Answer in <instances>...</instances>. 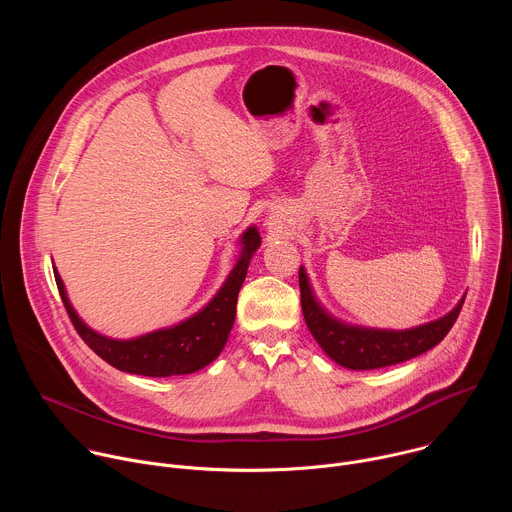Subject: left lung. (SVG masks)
Returning <instances> with one entry per match:
<instances>
[{"instance_id": "obj_1", "label": "left lung", "mask_w": 512, "mask_h": 512, "mask_svg": "<svg viewBox=\"0 0 512 512\" xmlns=\"http://www.w3.org/2000/svg\"><path fill=\"white\" fill-rule=\"evenodd\" d=\"M300 294L306 324L322 350L344 369L373 371L419 356L440 344L460 316L464 300L444 318L411 330H375L348 326L332 318L314 298L306 269L300 267Z\"/></svg>"}]
</instances>
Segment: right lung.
<instances>
[{
  "mask_svg": "<svg viewBox=\"0 0 512 512\" xmlns=\"http://www.w3.org/2000/svg\"><path fill=\"white\" fill-rule=\"evenodd\" d=\"M241 243L243 251L237 265L229 273L223 287L218 289V294L206 304V308L172 328L156 330L131 340H115L91 330L72 310L58 271L54 273V279L72 326H75L87 346L105 362H109L111 367L143 377L188 375L206 367L208 362L221 354L227 344L235 324L237 298L249 269V261L261 245L259 231L249 227L243 233Z\"/></svg>",
  "mask_w": 512,
  "mask_h": 512,
  "instance_id": "add662e5",
  "label": "right lung"
}]
</instances>
